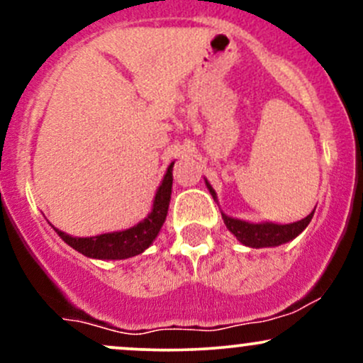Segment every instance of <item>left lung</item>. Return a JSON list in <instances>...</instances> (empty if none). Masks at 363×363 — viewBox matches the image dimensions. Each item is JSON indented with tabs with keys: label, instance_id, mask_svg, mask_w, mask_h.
I'll return each mask as SVG.
<instances>
[{
	"label": "left lung",
	"instance_id": "obj_1",
	"mask_svg": "<svg viewBox=\"0 0 363 363\" xmlns=\"http://www.w3.org/2000/svg\"><path fill=\"white\" fill-rule=\"evenodd\" d=\"M205 182H206L208 191H210V194L213 196V199H216L215 189L211 187V184L206 181V179ZM314 210H312V213L307 215L306 218L298 220V222H294V223H285V225L273 223V222L252 223V222H245V220L232 218V216L225 213H222V218H223V223L227 225L228 230L237 237V240H239L240 244L247 245V247H254V249L277 247V245L290 242V240H294L295 237L301 235L302 232L306 230L307 225L311 223L312 216H314Z\"/></svg>",
	"mask_w": 363,
	"mask_h": 363
}]
</instances>
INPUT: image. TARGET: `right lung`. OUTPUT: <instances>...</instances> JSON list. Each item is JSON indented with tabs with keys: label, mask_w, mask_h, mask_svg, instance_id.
<instances>
[{
	"label": "right lung",
	"mask_w": 363,
	"mask_h": 363,
	"mask_svg": "<svg viewBox=\"0 0 363 363\" xmlns=\"http://www.w3.org/2000/svg\"><path fill=\"white\" fill-rule=\"evenodd\" d=\"M172 167L174 162L167 167V172L162 179V184L158 186L155 198H153L152 211H150L147 218L141 220L135 227L94 237H73L65 234L60 228H52L69 247L82 252L83 256L91 257V259H128V257L138 256L153 244L162 225L167 218L174 181Z\"/></svg>",
	"instance_id": "right-lung-1"
}]
</instances>
